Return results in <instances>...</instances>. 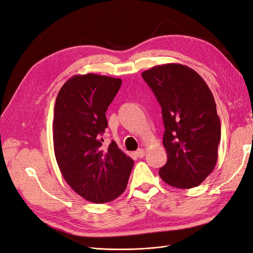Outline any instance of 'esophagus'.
Here are the masks:
<instances>
[{
    "mask_svg": "<svg viewBox=\"0 0 253 253\" xmlns=\"http://www.w3.org/2000/svg\"><path fill=\"white\" fill-rule=\"evenodd\" d=\"M136 155L137 157L139 158H143L144 155H145V150L143 148H139L137 151H136Z\"/></svg>",
    "mask_w": 253,
    "mask_h": 253,
    "instance_id": "1",
    "label": "esophagus"
}]
</instances>
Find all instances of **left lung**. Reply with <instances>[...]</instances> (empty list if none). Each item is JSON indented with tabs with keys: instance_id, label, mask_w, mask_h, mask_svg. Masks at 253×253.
<instances>
[{
	"instance_id": "left-lung-1",
	"label": "left lung",
	"mask_w": 253,
	"mask_h": 253,
	"mask_svg": "<svg viewBox=\"0 0 253 253\" xmlns=\"http://www.w3.org/2000/svg\"><path fill=\"white\" fill-rule=\"evenodd\" d=\"M162 108L166 164L159 174L178 189L197 187L214 170L221 139L220 119L209 86L195 70L168 63L142 73Z\"/></svg>"
}]
</instances>
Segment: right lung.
Listing matches in <instances>:
<instances>
[{"label":"right lung","instance_id":"right-lung-1","mask_svg":"<svg viewBox=\"0 0 253 253\" xmlns=\"http://www.w3.org/2000/svg\"><path fill=\"white\" fill-rule=\"evenodd\" d=\"M120 86L121 79L77 75L56 98L53 140L59 169L76 193L94 204L123 194L134 165L114 141L105 148L100 138L108 126L106 111Z\"/></svg>","mask_w":253,"mask_h":253}]
</instances>
